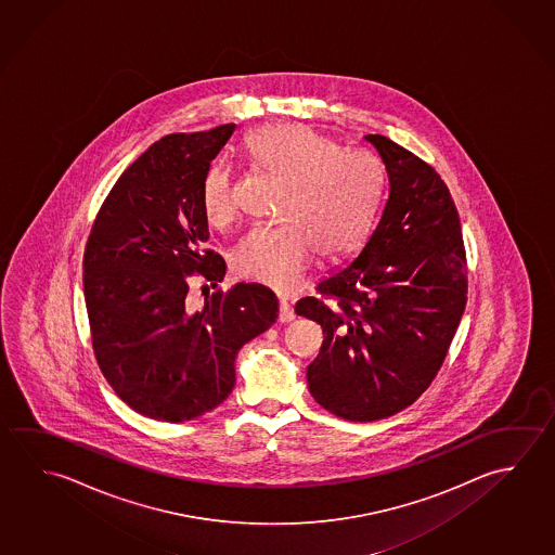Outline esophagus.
Instances as JSON below:
<instances>
[{"mask_svg": "<svg viewBox=\"0 0 555 555\" xmlns=\"http://www.w3.org/2000/svg\"><path fill=\"white\" fill-rule=\"evenodd\" d=\"M296 318V313L291 308V304L286 300H281V308H279V320L282 323H291L292 320Z\"/></svg>", "mask_w": 555, "mask_h": 555, "instance_id": "esophagus-1", "label": "esophagus"}]
</instances>
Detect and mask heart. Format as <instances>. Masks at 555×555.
Instances as JSON below:
<instances>
[{
	"label": "heart",
	"instance_id": "obj_1",
	"mask_svg": "<svg viewBox=\"0 0 555 555\" xmlns=\"http://www.w3.org/2000/svg\"><path fill=\"white\" fill-rule=\"evenodd\" d=\"M245 146L264 171L286 183L276 218L237 247L234 269L281 294L298 291L315 254L339 259L359 249L378 215L386 169L378 157L296 122L254 130ZM206 220L228 228L240 216L232 167L215 162L201 185Z\"/></svg>",
	"mask_w": 555,
	"mask_h": 555
}]
</instances>
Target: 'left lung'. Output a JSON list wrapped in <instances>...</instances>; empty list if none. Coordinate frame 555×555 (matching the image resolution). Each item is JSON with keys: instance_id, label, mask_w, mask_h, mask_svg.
<instances>
[{"instance_id": "obj_1", "label": "left lung", "mask_w": 555, "mask_h": 555, "mask_svg": "<svg viewBox=\"0 0 555 555\" xmlns=\"http://www.w3.org/2000/svg\"><path fill=\"white\" fill-rule=\"evenodd\" d=\"M389 198L359 257L321 281L296 313L323 330L311 398L347 421L391 417L417 401L447 359L467 300L466 247L435 167L379 134Z\"/></svg>"}]
</instances>
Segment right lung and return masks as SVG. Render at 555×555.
I'll list each match as a JSON object with an SVG mask.
<instances>
[{"label":"right lung","mask_w":555,"mask_h":555,"mask_svg":"<svg viewBox=\"0 0 555 555\" xmlns=\"http://www.w3.org/2000/svg\"><path fill=\"white\" fill-rule=\"evenodd\" d=\"M234 130L157 140L118 177L89 232L83 292L99 369L128 408L157 421L218 408L234 389L237 350L279 318L259 284L218 288L196 310L186 301L191 279H224L222 255L205 247L201 185Z\"/></svg>","instance_id":"add662e5"}]
</instances>
